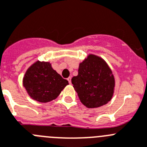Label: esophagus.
Listing matches in <instances>:
<instances>
[{
  "mask_svg": "<svg viewBox=\"0 0 147 147\" xmlns=\"http://www.w3.org/2000/svg\"><path fill=\"white\" fill-rule=\"evenodd\" d=\"M71 78H72L71 77H69L68 78H67V80H68L69 83H71Z\"/></svg>",
  "mask_w": 147,
  "mask_h": 147,
  "instance_id": "1",
  "label": "esophagus"
}]
</instances>
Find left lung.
<instances>
[{
    "label": "left lung",
    "instance_id": "left-lung-1",
    "mask_svg": "<svg viewBox=\"0 0 147 147\" xmlns=\"http://www.w3.org/2000/svg\"><path fill=\"white\" fill-rule=\"evenodd\" d=\"M72 83L80 102L88 108L107 104L114 92L111 69L102 58L93 54L80 63L78 75L72 78Z\"/></svg>",
    "mask_w": 147,
    "mask_h": 147
}]
</instances>
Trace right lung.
<instances>
[{
    "label": "right lung",
    "instance_id": "right-lung-1",
    "mask_svg": "<svg viewBox=\"0 0 147 147\" xmlns=\"http://www.w3.org/2000/svg\"><path fill=\"white\" fill-rule=\"evenodd\" d=\"M22 83L29 96L39 102H48L57 98L69 84L52 68L50 62L39 61L28 69Z\"/></svg>",
    "mask_w": 147,
    "mask_h": 147
}]
</instances>
